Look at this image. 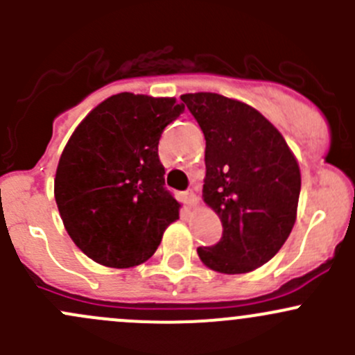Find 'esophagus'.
Returning a JSON list of instances; mask_svg holds the SVG:
<instances>
[{
	"instance_id": "34e87169",
	"label": "esophagus",
	"mask_w": 355,
	"mask_h": 355,
	"mask_svg": "<svg viewBox=\"0 0 355 355\" xmlns=\"http://www.w3.org/2000/svg\"><path fill=\"white\" fill-rule=\"evenodd\" d=\"M182 199H184V202L187 204V206H196V204H198V198H196L194 191L182 192Z\"/></svg>"
}]
</instances>
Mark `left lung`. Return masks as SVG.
<instances>
[{
    "label": "left lung",
    "instance_id": "left-lung-1",
    "mask_svg": "<svg viewBox=\"0 0 355 355\" xmlns=\"http://www.w3.org/2000/svg\"><path fill=\"white\" fill-rule=\"evenodd\" d=\"M206 139L204 202L223 225L198 247L207 268L239 275L263 266L292 232L300 170L280 132L257 110L214 92L180 96Z\"/></svg>",
    "mask_w": 355,
    "mask_h": 355
}]
</instances>
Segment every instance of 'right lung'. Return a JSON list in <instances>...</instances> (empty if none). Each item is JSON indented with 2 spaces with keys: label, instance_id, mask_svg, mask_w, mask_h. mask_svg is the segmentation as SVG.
I'll return each instance as SVG.
<instances>
[{
  "label": "right lung",
  "instance_id": "obj_1",
  "mask_svg": "<svg viewBox=\"0 0 355 355\" xmlns=\"http://www.w3.org/2000/svg\"><path fill=\"white\" fill-rule=\"evenodd\" d=\"M184 110L173 98L121 92L71 134L56 170L55 199L71 241L96 263H144L178 220L180 204L164 187L157 144Z\"/></svg>",
  "mask_w": 355,
  "mask_h": 355
}]
</instances>
